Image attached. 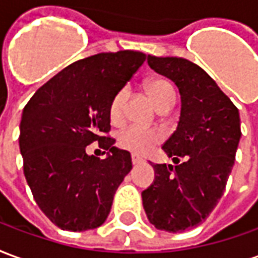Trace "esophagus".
I'll list each match as a JSON object with an SVG mask.
<instances>
[{
	"label": "esophagus",
	"mask_w": 258,
	"mask_h": 258,
	"mask_svg": "<svg viewBox=\"0 0 258 258\" xmlns=\"http://www.w3.org/2000/svg\"><path fill=\"white\" fill-rule=\"evenodd\" d=\"M131 160H133V164H140V163H144V159H141V157L137 156V155H133V156H131Z\"/></svg>",
	"instance_id": "34e87169"
}]
</instances>
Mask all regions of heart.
<instances>
[{"label":"heart","instance_id":"obj_1","mask_svg":"<svg viewBox=\"0 0 258 258\" xmlns=\"http://www.w3.org/2000/svg\"><path fill=\"white\" fill-rule=\"evenodd\" d=\"M145 90L159 110L175 102V91H174L173 85L170 84V81H167L166 79H153L148 81ZM127 98H128L127 88L118 90L116 95L113 96L110 106H109V114H110L113 123H118L123 118L124 106H125ZM160 141H162V135L156 130L131 125L118 134L117 145L123 149L137 153V155H146Z\"/></svg>","mask_w":258,"mask_h":258}]
</instances>
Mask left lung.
I'll list each match as a JSON object with an SVG mask.
<instances>
[{
    "mask_svg": "<svg viewBox=\"0 0 258 258\" xmlns=\"http://www.w3.org/2000/svg\"><path fill=\"white\" fill-rule=\"evenodd\" d=\"M148 64L178 87L181 114L162 146L177 166L153 164L155 181L142 203L157 229L182 232L205 221L221 199L242 135L239 110L188 59L148 55Z\"/></svg>",
    "mask_w": 258,
    "mask_h": 258,
    "instance_id": "left-lung-1",
    "label": "left lung"
}]
</instances>
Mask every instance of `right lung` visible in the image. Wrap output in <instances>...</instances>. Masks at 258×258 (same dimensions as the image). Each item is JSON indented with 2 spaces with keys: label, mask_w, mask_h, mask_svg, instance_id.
Here are the masks:
<instances>
[{
  "label": "right lung",
  "mask_w": 258,
  "mask_h": 258,
  "mask_svg": "<svg viewBox=\"0 0 258 258\" xmlns=\"http://www.w3.org/2000/svg\"><path fill=\"white\" fill-rule=\"evenodd\" d=\"M138 51L102 52L69 64L23 109L19 146L38 207L60 229L81 232L106 221L113 196L131 171L130 152L113 146L109 106L145 62ZM109 153L101 161L92 142Z\"/></svg>",
  "instance_id": "1"
}]
</instances>
